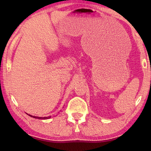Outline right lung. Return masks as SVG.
I'll list each match as a JSON object with an SVG mask.
<instances>
[{
    "label": "right lung",
    "instance_id": "right-lung-1",
    "mask_svg": "<svg viewBox=\"0 0 151 151\" xmlns=\"http://www.w3.org/2000/svg\"><path fill=\"white\" fill-rule=\"evenodd\" d=\"M30 117H32L34 118H36V119H49L51 117V116H49V117H36V116H32V115H28Z\"/></svg>",
    "mask_w": 151,
    "mask_h": 151
}]
</instances>
